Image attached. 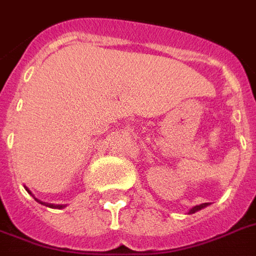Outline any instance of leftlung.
Here are the masks:
<instances>
[{"label":"left lung","mask_w":256,"mask_h":256,"mask_svg":"<svg viewBox=\"0 0 256 256\" xmlns=\"http://www.w3.org/2000/svg\"><path fill=\"white\" fill-rule=\"evenodd\" d=\"M209 205H210L209 202H206V204H200V205L194 206V208H191V209L188 210V214H192V213H196V212H198V210L204 209V208H206V206H209Z\"/></svg>","instance_id":"1"}]
</instances>
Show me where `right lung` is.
Wrapping results in <instances>:
<instances>
[{
    "mask_svg": "<svg viewBox=\"0 0 256 256\" xmlns=\"http://www.w3.org/2000/svg\"><path fill=\"white\" fill-rule=\"evenodd\" d=\"M26 190L28 191V194H31V196H34V194H32L31 191H30V188H28V187H26ZM34 198H35V196H34ZM35 200H36V202H39L40 205H44V206H47V208H51V209H64V208H66V205H56V204H47V202H42V200H39L38 198H35Z\"/></svg>",
    "mask_w": 256,
    "mask_h": 256,
    "instance_id": "1",
    "label": "right lung"
}]
</instances>
